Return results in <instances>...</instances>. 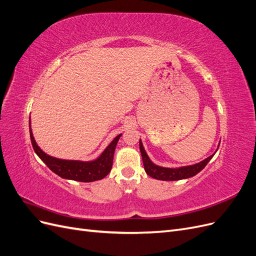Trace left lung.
<instances>
[{"label": "left lung", "mask_w": 256, "mask_h": 256, "mask_svg": "<svg viewBox=\"0 0 256 256\" xmlns=\"http://www.w3.org/2000/svg\"><path fill=\"white\" fill-rule=\"evenodd\" d=\"M218 148H219V145H218ZM140 152L142 154L144 170H145L146 174L154 178V180H166V182L180 180H186V178H190V177L196 176L198 173L202 171V170L206 166L208 162L212 160V158L214 156V154H216V152H214L212 156L207 157L203 161H200V162H198V164H196L180 166V168H164V166H157L156 164H154V162L150 160L148 154H147V152H145V148H144L141 138H140Z\"/></svg>", "instance_id": "1"}]
</instances>
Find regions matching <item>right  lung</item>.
<instances>
[{"label": "right lung", "instance_id": "obj_1", "mask_svg": "<svg viewBox=\"0 0 256 256\" xmlns=\"http://www.w3.org/2000/svg\"><path fill=\"white\" fill-rule=\"evenodd\" d=\"M30 142H32L33 148L36 154L40 157L44 164L47 166L52 172L56 173L62 178L70 180L76 182H90L95 180H100L110 173L113 157L116 145L122 136V134L113 138V141L106 147V150L100 154V156L95 160L82 161V160H66L52 157L50 154H46L40 146L37 145L32 128H30Z\"/></svg>", "mask_w": 256, "mask_h": 256}]
</instances>
